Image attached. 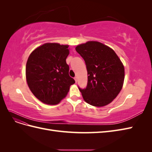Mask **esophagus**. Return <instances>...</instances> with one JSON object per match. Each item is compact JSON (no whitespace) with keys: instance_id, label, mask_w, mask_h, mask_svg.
Instances as JSON below:
<instances>
[{"instance_id":"1","label":"esophagus","mask_w":152,"mask_h":152,"mask_svg":"<svg viewBox=\"0 0 152 152\" xmlns=\"http://www.w3.org/2000/svg\"><path fill=\"white\" fill-rule=\"evenodd\" d=\"M74 79H75V82L77 83V77H74Z\"/></svg>"}]
</instances>
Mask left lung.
I'll use <instances>...</instances> for the list:
<instances>
[{
	"label": "left lung",
	"instance_id": "8db88e82",
	"mask_svg": "<svg viewBox=\"0 0 152 152\" xmlns=\"http://www.w3.org/2000/svg\"><path fill=\"white\" fill-rule=\"evenodd\" d=\"M76 51L84 59L87 84L79 87L86 103L103 107L111 103L120 93L124 80V67L114 50L103 44L89 41L77 45Z\"/></svg>",
	"mask_w": 152,
	"mask_h": 152
}]
</instances>
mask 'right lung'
Returning <instances> with one entry per match:
<instances>
[{"label": "right lung", "mask_w": 152, "mask_h": 152, "mask_svg": "<svg viewBox=\"0 0 152 152\" xmlns=\"http://www.w3.org/2000/svg\"><path fill=\"white\" fill-rule=\"evenodd\" d=\"M68 45L46 43L32 52L26 65V82L31 93L40 102L56 104L75 83L69 75L66 59Z\"/></svg>", "instance_id": "right-lung-1"}]
</instances>
